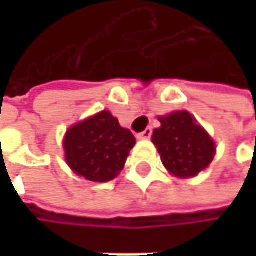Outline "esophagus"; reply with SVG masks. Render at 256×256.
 <instances>
[{"mask_svg": "<svg viewBox=\"0 0 256 256\" xmlns=\"http://www.w3.org/2000/svg\"><path fill=\"white\" fill-rule=\"evenodd\" d=\"M152 136V128H145L142 133H138V139H150Z\"/></svg>", "mask_w": 256, "mask_h": 256, "instance_id": "34e87169", "label": "esophagus"}]
</instances>
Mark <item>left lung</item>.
Masks as SVG:
<instances>
[{
  "label": "left lung",
  "mask_w": 256,
  "mask_h": 256,
  "mask_svg": "<svg viewBox=\"0 0 256 256\" xmlns=\"http://www.w3.org/2000/svg\"><path fill=\"white\" fill-rule=\"evenodd\" d=\"M162 128L152 133L164 168L175 176L191 178L204 170L215 156V144L186 111L158 117Z\"/></svg>",
  "instance_id": "1"
}]
</instances>
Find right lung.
<instances>
[{
	"mask_svg": "<svg viewBox=\"0 0 256 256\" xmlns=\"http://www.w3.org/2000/svg\"><path fill=\"white\" fill-rule=\"evenodd\" d=\"M136 139L108 111L70 128L65 134V158L70 168L93 182H108L123 170Z\"/></svg>",
	"mask_w": 256,
	"mask_h": 256,
	"instance_id": "right-lung-1",
	"label": "right lung"
}]
</instances>
